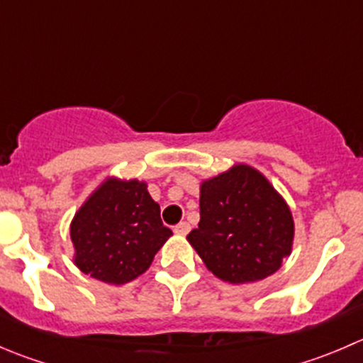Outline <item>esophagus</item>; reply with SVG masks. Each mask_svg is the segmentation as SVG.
<instances>
[{
    "label": "esophagus",
    "instance_id": "esophagus-1",
    "mask_svg": "<svg viewBox=\"0 0 363 363\" xmlns=\"http://www.w3.org/2000/svg\"><path fill=\"white\" fill-rule=\"evenodd\" d=\"M174 232L177 233V235H186V233L189 232V225H188V223H186V221L179 223V225L174 228Z\"/></svg>",
    "mask_w": 363,
    "mask_h": 363
}]
</instances>
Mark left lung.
Masks as SVG:
<instances>
[{
    "instance_id": "8db88e82",
    "label": "left lung",
    "mask_w": 363,
    "mask_h": 363,
    "mask_svg": "<svg viewBox=\"0 0 363 363\" xmlns=\"http://www.w3.org/2000/svg\"><path fill=\"white\" fill-rule=\"evenodd\" d=\"M290 205L269 179L246 163L200 184V223L188 242L208 270L230 284L262 281L294 250Z\"/></svg>"
}]
</instances>
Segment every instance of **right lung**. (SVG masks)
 I'll list each match as a JSON object with an SVG mask.
<instances>
[{
    "label": "right lung",
    "mask_w": 363,
    "mask_h": 363,
    "mask_svg": "<svg viewBox=\"0 0 363 363\" xmlns=\"http://www.w3.org/2000/svg\"><path fill=\"white\" fill-rule=\"evenodd\" d=\"M170 235L147 182L116 175L93 189L69 223L77 269L116 286L142 276Z\"/></svg>",
    "instance_id": "right-lung-1"
}]
</instances>
